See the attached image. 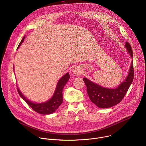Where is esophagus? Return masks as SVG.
Listing matches in <instances>:
<instances>
[{
  "mask_svg": "<svg viewBox=\"0 0 146 146\" xmlns=\"http://www.w3.org/2000/svg\"><path fill=\"white\" fill-rule=\"evenodd\" d=\"M73 73L77 76H80L82 74V70L79 67H75L73 69Z\"/></svg>",
  "mask_w": 146,
  "mask_h": 146,
  "instance_id": "34e87169",
  "label": "esophagus"
}]
</instances>
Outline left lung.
<instances>
[{
    "instance_id": "8db88e82",
    "label": "left lung",
    "mask_w": 146,
    "mask_h": 146,
    "mask_svg": "<svg viewBox=\"0 0 146 146\" xmlns=\"http://www.w3.org/2000/svg\"><path fill=\"white\" fill-rule=\"evenodd\" d=\"M125 47L132 58V50L128 41L126 42ZM133 76V60H132L128 76L125 81L115 88L111 89L102 87L87 78H84L82 80L87 86V93L91 101L98 108L105 109L117 105L122 100L132 84Z\"/></svg>"
}]
</instances>
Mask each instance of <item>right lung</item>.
I'll list each match as a JSON object with an SVG mask.
<instances>
[{"instance_id":"add662e5","label":"right lung","mask_w":146,"mask_h":146,"mask_svg":"<svg viewBox=\"0 0 146 146\" xmlns=\"http://www.w3.org/2000/svg\"><path fill=\"white\" fill-rule=\"evenodd\" d=\"M25 38V36L23 37L22 40L17 48H19L20 45L22 44ZM70 78V76L69 73H66L63 77H62L58 81L57 85L56 87V89L55 92L52 96V97L48 101L41 103H35L26 98L21 93L17 87V91L19 95V96L21 97L28 105L36 112L41 114H50L52 113L55 112V111L59 108V106L62 103L63 101V96H62V91L67 83L69 81Z\"/></svg>"}]
</instances>
